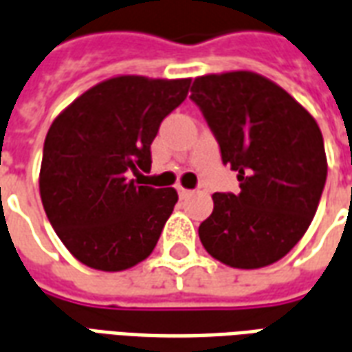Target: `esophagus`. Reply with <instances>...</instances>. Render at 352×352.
Returning <instances> with one entry per match:
<instances>
[{
	"label": "esophagus",
	"instance_id": "obj_1",
	"mask_svg": "<svg viewBox=\"0 0 352 352\" xmlns=\"http://www.w3.org/2000/svg\"><path fill=\"white\" fill-rule=\"evenodd\" d=\"M177 192H179V196L181 198H188L192 194V190H188V188H183V186H177Z\"/></svg>",
	"mask_w": 352,
	"mask_h": 352
}]
</instances>
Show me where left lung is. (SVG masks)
Masks as SVG:
<instances>
[{"instance_id": "8db88e82", "label": "left lung", "mask_w": 352, "mask_h": 352, "mask_svg": "<svg viewBox=\"0 0 352 352\" xmlns=\"http://www.w3.org/2000/svg\"><path fill=\"white\" fill-rule=\"evenodd\" d=\"M190 92L241 188L214 192L201 245L230 267L273 264L315 217L328 171L322 133L290 94L256 73L198 77Z\"/></svg>"}]
</instances>
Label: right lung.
<instances>
[{"label":"right lung","instance_id":"1","mask_svg":"<svg viewBox=\"0 0 352 352\" xmlns=\"http://www.w3.org/2000/svg\"><path fill=\"white\" fill-rule=\"evenodd\" d=\"M190 79L124 75L87 90L50 126L39 190L52 228L75 258L101 272L145 260L177 204L175 188L130 179L148 171L151 143Z\"/></svg>","mask_w":352,"mask_h":352}]
</instances>
